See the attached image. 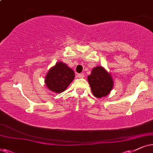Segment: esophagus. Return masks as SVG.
<instances>
[{
	"label": "esophagus",
	"instance_id": "1",
	"mask_svg": "<svg viewBox=\"0 0 153 153\" xmlns=\"http://www.w3.org/2000/svg\"><path fill=\"white\" fill-rule=\"evenodd\" d=\"M78 77L79 78H83L85 77V75L83 73H79V74H78Z\"/></svg>",
	"mask_w": 153,
	"mask_h": 153
}]
</instances>
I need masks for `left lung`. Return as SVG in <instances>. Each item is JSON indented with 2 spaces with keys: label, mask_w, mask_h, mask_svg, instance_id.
Segmentation results:
<instances>
[{
  "label": "left lung",
  "mask_w": 153,
  "mask_h": 153,
  "mask_svg": "<svg viewBox=\"0 0 153 153\" xmlns=\"http://www.w3.org/2000/svg\"><path fill=\"white\" fill-rule=\"evenodd\" d=\"M87 79L93 94L97 98L108 95L113 88V81L111 75L101 66L94 68Z\"/></svg>",
  "instance_id": "1"
}]
</instances>
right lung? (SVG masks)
I'll use <instances>...</instances> for the list:
<instances>
[{
  "label": "right lung",
  "mask_w": 153,
  "mask_h": 153,
  "mask_svg": "<svg viewBox=\"0 0 153 153\" xmlns=\"http://www.w3.org/2000/svg\"><path fill=\"white\" fill-rule=\"evenodd\" d=\"M75 78V73L64 63L58 62L49 71L46 75L45 84L50 90L61 93L66 89Z\"/></svg>",
  "instance_id": "add662e5"
}]
</instances>
